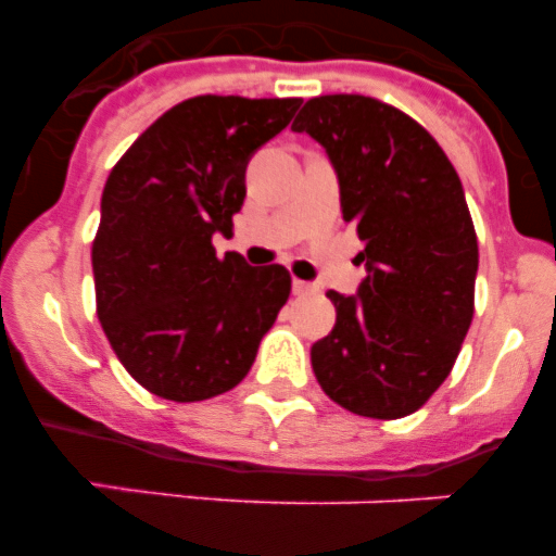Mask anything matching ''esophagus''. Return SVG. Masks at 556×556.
I'll use <instances>...</instances> for the list:
<instances>
[{
	"label": "esophagus",
	"instance_id": "1",
	"mask_svg": "<svg viewBox=\"0 0 556 556\" xmlns=\"http://www.w3.org/2000/svg\"><path fill=\"white\" fill-rule=\"evenodd\" d=\"M292 292L294 294H312L314 287L308 281H298V278H294V281H292Z\"/></svg>",
	"mask_w": 556,
	"mask_h": 556
}]
</instances>
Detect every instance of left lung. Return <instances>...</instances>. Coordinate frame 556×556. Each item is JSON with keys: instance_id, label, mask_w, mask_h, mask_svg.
I'll list each match as a JSON object with an SVG mask.
<instances>
[{"instance_id": "8db88e82", "label": "left lung", "mask_w": 556, "mask_h": 556, "mask_svg": "<svg viewBox=\"0 0 556 556\" xmlns=\"http://www.w3.org/2000/svg\"><path fill=\"white\" fill-rule=\"evenodd\" d=\"M326 150L365 281L328 292L337 323L312 345L323 392L395 420L426 404L459 356L479 269L473 219L443 147L412 116L362 94L314 97L292 122Z\"/></svg>"}]
</instances>
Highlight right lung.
I'll list each match as a JSON object with an SVG mask.
<instances>
[{
	"label": "right lung",
	"instance_id": "1",
	"mask_svg": "<svg viewBox=\"0 0 556 556\" xmlns=\"http://www.w3.org/2000/svg\"><path fill=\"white\" fill-rule=\"evenodd\" d=\"M301 100L191 97L152 122L113 166L91 248L97 317L144 390L191 404L233 390L287 303L281 264L219 258L244 172Z\"/></svg>",
	"mask_w": 556,
	"mask_h": 556
}]
</instances>
